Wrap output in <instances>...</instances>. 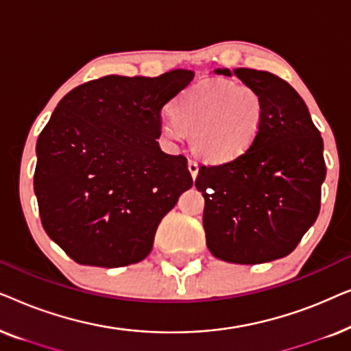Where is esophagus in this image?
Returning <instances> with one entry per match:
<instances>
[{
  "mask_svg": "<svg viewBox=\"0 0 351 351\" xmlns=\"http://www.w3.org/2000/svg\"><path fill=\"white\" fill-rule=\"evenodd\" d=\"M189 171H190L191 177H193V179H196V176H198V171H199L198 162H196L195 160H189Z\"/></svg>",
  "mask_w": 351,
  "mask_h": 351,
  "instance_id": "esophagus-1",
  "label": "esophagus"
}]
</instances>
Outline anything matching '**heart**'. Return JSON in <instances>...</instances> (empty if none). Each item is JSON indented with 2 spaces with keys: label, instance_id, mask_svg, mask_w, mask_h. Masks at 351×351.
I'll list each match as a JSON object with an SVG mask.
<instances>
[{
  "label": "heart",
  "instance_id": "b5f03b06",
  "mask_svg": "<svg viewBox=\"0 0 351 351\" xmlns=\"http://www.w3.org/2000/svg\"><path fill=\"white\" fill-rule=\"evenodd\" d=\"M265 113V100L256 88L210 78L177 95L161 134L169 141L190 134L196 155L209 162H228L254 145Z\"/></svg>",
  "mask_w": 351,
  "mask_h": 351
}]
</instances>
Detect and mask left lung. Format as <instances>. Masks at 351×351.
<instances>
[{"mask_svg": "<svg viewBox=\"0 0 351 351\" xmlns=\"http://www.w3.org/2000/svg\"><path fill=\"white\" fill-rule=\"evenodd\" d=\"M215 73L232 76L227 69ZM233 75L261 93L265 119L244 155L199 166L195 186L204 196L203 227L213 256L256 265L291 254L318 217L326 177L323 138L287 81L252 69Z\"/></svg>", "mask_w": 351, "mask_h": 351, "instance_id": "8db88e82", "label": "left lung"}]
</instances>
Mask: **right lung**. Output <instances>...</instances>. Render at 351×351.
<instances>
[{
  "label": "right lung",
  "instance_id": "add662e5",
  "mask_svg": "<svg viewBox=\"0 0 351 351\" xmlns=\"http://www.w3.org/2000/svg\"><path fill=\"white\" fill-rule=\"evenodd\" d=\"M195 78L108 75L60 100L36 142L41 223L75 262L124 267L150 254L161 219L193 185L184 155L161 152V110Z\"/></svg>",
  "mask_w": 351,
  "mask_h": 351
}]
</instances>
